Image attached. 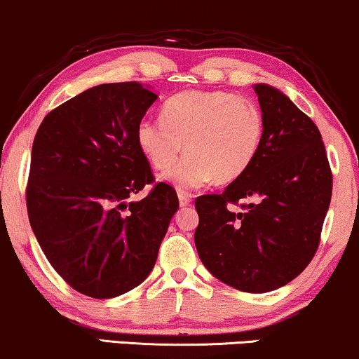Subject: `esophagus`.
I'll list each match as a JSON object with an SVG mask.
<instances>
[{"label": "esophagus", "instance_id": "1", "mask_svg": "<svg viewBox=\"0 0 359 359\" xmlns=\"http://www.w3.org/2000/svg\"><path fill=\"white\" fill-rule=\"evenodd\" d=\"M190 202H192V197L185 192H179V203L180 207H189Z\"/></svg>", "mask_w": 359, "mask_h": 359}]
</instances>
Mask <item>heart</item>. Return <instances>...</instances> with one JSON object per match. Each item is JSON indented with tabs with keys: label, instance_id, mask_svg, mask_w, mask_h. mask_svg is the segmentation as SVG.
<instances>
[{
	"label": "heart",
	"instance_id": "heart-1",
	"mask_svg": "<svg viewBox=\"0 0 359 359\" xmlns=\"http://www.w3.org/2000/svg\"><path fill=\"white\" fill-rule=\"evenodd\" d=\"M263 139V114L250 97L224 90H185L167 99L162 117L144 116L135 142L164 180L180 190L230 184L250 169Z\"/></svg>",
	"mask_w": 359,
	"mask_h": 359
}]
</instances>
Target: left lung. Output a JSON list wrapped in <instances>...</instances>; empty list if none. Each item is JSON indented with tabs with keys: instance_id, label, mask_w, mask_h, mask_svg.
<instances>
[{
	"instance_id": "obj_1",
	"label": "left lung",
	"mask_w": 359,
	"mask_h": 359,
	"mask_svg": "<svg viewBox=\"0 0 359 359\" xmlns=\"http://www.w3.org/2000/svg\"><path fill=\"white\" fill-rule=\"evenodd\" d=\"M255 93L260 151L224 192L197 197L194 238L213 276L240 292L265 293L297 278L315 257L333 174L315 122L275 88L257 84ZM240 200L251 202L232 211Z\"/></svg>"
}]
</instances>
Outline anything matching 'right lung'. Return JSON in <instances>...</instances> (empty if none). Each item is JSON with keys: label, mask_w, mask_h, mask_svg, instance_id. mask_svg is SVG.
Wrapping results in <instances>:
<instances>
[{"label": "right lung", "mask_w": 359, "mask_h": 359, "mask_svg": "<svg viewBox=\"0 0 359 359\" xmlns=\"http://www.w3.org/2000/svg\"><path fill=\"white\" fill-rule=\"evenodd\" d=\"M157 94L140 83L90 88L53 109L36 133L26 207L41 250L59 276L90 298L142 283L179 198L156 182L135 127Z\"/></svg>", "instance_id": "right-lung-1"}]
</instances>
